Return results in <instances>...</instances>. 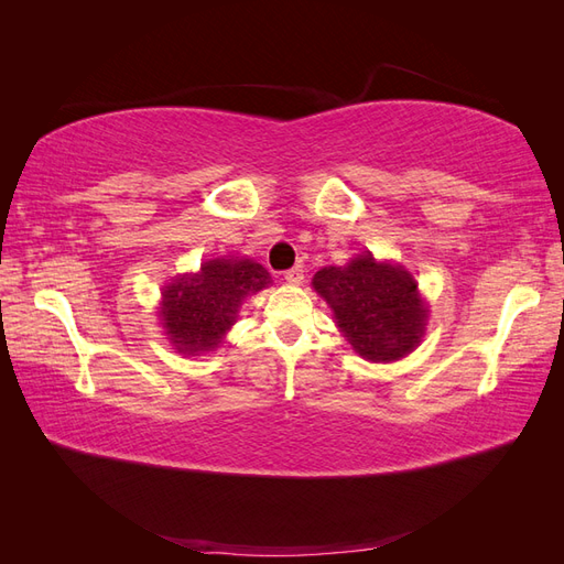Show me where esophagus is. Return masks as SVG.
<instances>
[{
  "label": "esophagus",
  "instance_id": "1",
  "mask_svg": "<svg viewBox=\"0 0 564 564\" xmlns=\"http://www.w3.org/2000/svg\"><path fill=\"white\" fill-rule=\"evenodd\" d=\"M284 280H286L289 284H301V282H303V268H289V270L284 272Z\"/></svg>",
  "mask_w": 564,
  "mask_h": 564
}]
</instances>
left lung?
<instances>
[{
	"instance_id": "1",
	"label": "left lung",
	"mask_w": 564,
	"mask_h": 564,
	"mask_svg": "<svg viewBox=\"0 0 564 564\" xmlns=\"http://www.w3.org/2000/svg\"><path fill=\"white\" fill-rule=\"evenodd\" d=\"M313 286L332 305L348 344L367 360H400L419 346L429 311L406 270L362 253L344 268H322Z\"/></svg>"
}]
</instances>
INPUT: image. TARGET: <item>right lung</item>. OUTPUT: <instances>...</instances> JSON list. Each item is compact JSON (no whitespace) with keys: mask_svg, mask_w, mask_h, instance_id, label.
Wrapping results in <instances>:
<instances>
[{"mask_svg":"<svg viewBox=\"0 0 564 564\" xmlns=\"http://www.w3.org/2000/svg\"><path fill=\"white\" fill-rule=\"evenodd\" d=\"M270 272L253 261L216 259L199 275H185L164 289L162 324L172 344L187 355L209 350L230 329L242 301L268 286Z\"/></svg>","mask_w":564,"mask_h":564,"instance_id":"right-lung-1","label":"right lung"}]
</instances>
